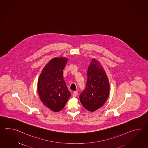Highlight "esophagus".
<instances>
[{
	"instance_id": "esophagus-1",
	"label": "esophagus",
	"mask_w": 148,
	"mask_h": 148,
	"mask_svg": "<svg viewBox=\"0 0 148 148\" xmlns=\"http://www.w3.org/2000/svg\"><path fill=\"white\" fill-rule=\"evenodd\" d=\"M78 95V92L77 91H73V97H75L77 96V95Z\"/></svg>"
}]
</instances>
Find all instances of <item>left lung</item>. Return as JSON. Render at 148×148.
<instances>
[{
    "mask_svg": "<svg viewBox=\"0 0 148 148\" xmlns=\"http://www.w3.org/2000/svg\"><path fill=\"white\" fill-rule=\"evenodd\" d=\"M86 88L79 96L87 110L94 112L102 107L110 93V84L105 71L99 62L92 59L88 66Z\"/></svg>",
    "mask_w": 148,
    "mask_h": 148,
    "instance_id": "left-lung-1",
    "label": "left lung"
}]
</instances>
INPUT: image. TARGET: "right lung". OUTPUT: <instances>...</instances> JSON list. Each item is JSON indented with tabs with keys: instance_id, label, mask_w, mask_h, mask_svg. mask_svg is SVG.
Returning <instances> with one entry per match:
<instances>
[{
	"instance_id": "1",
	"label": "right lung",
	"mask_w": 148,
	"mask_h": 148,
	"mask_svg": "<svg viewBox=\"0 0 148 148\" xmlns=\"http://www.w3.org/2000/svg\"><path fill=\"white\" fill-rule=\"evenodd\" d=\"M68 61L66 57L52 59L44 66L38 80L41 101L54 112L62 110L71 96L63 79V69Z\"/></svg>"
}]
</instances>
